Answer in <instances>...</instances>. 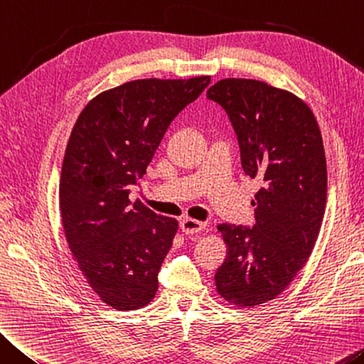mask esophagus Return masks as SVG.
Returning a JSON list of instances; mask_svg holds the SVG:
<instances>
[{
    "mask_svg": "<svg viewBox=\"0 0 364 364\" xmlns=\"http://www.w3.org/2000/svg\"><path fill=\"white\" fill-rule=\"evenodd\" d=\"M205 223H200V221H195L192 218H183L181 221V229L183 234L187 235H192V234H198L205 229Z\"/></svg>",
    "mask_w": 364,
    "mask_h": 364,
    "instance_id": "1",
    "label": "esophagus"
}]
</instances>
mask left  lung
Segmentation results:
<instances>
[{
    "label": "left lung",
    "instance_id": "1",
    "mask_svg": "<svg viewBox=\"0 0 364 364\" xmlns=\"http://www.w3.org/2000/svg\"><path fill=\"white\" fill-rule=\"evenodd\" d=\"M206 97L229 114L242 169L259 183L253 228L218 225L228 255L214 281L230 305L255 308L289 287L318 240L327 198L323 135L305 101L266 82L223 79Z\"/></svg>",
    "mask_w": 364,
    "mask_h": 364
}]
</instances>
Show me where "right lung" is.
<instances>
[{"label": "right lung", "instance_id": "right-lung-1", "mask_svg": "<svg viewBox=\"0 0 364 364\" xmlns=\"http://www.w3.org/2000/svg\"><path fill=\"white\" fill-rule=\"evenodd\" d=\"M192 79H139L101 92L77 117L65 146L59 210L70 253L106 305H150L178 223L129 200L172 119L210 85Z\"/></svg>", "mask_w": 364, "mask_h": 364}]
</instances>
